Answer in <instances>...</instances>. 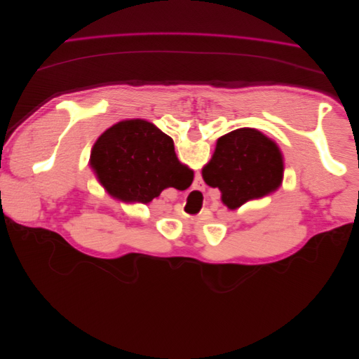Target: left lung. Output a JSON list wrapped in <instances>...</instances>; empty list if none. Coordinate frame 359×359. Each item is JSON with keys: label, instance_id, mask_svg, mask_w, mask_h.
Here are the masks:
<instances>
[{"label": "left lung", "instance_id": "8db88e82", "mask_svg": "<svg viewBox=\"0 0 359 359\" xmlns=\"http://www.w3.org/2000/svg\"><path fill=\"white\" fill-rule=\"evenodd\" d=\"M203 180L222 193V201L235 210L248 200L279 189L283 158L278 144L259 130L238 128L217 140Z\"/></svg>", "mask_w": 359, "mask_h": 359}]
</instances>
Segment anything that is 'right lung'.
Returning <instances> with one entry per match:
<instances>
[{"label": "right lung", "mask_w": 359, "mask_h": 359, "mask_svg": "<svg viewBox=\"0 0 359 359\" xmlns=\"http://www.w3.org/2000/svg\"><path fill=\"white\" fill-rule=\"evenodd\" d=\"M92 165L107 191L126 203H149L168 187L187 189L193 170L182 165L172 139L144 119L108 128L92 151Z\"/></svg>", "instance_id": "obj_1"}]
</instances>
